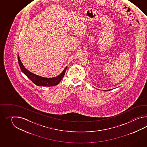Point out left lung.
Here are the masks:
<instances>
[{
	"label": "left lung",
	"mask_w": 147,
	"mask_h": 147,
	"mask_svg": "<svg viewBox=\"0 0 147 147\" xmlns=\"http://www.w3.org/2000/svg\"><path fill=\"white\" fill-rule=\"evenodd\" d=\"M111 89H109V90H106V91H108L111 90Z\"/></svg>",
	"instance_id": "8db88e82"
}]
</instances>
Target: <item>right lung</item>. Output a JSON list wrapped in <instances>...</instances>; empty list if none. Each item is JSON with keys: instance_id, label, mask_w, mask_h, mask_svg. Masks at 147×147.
Returning a JSON list of instances; mask_svg holds the SVG:
<instances>
[{"instance_id": "obj_1", "label": "right lung", "mask_w": 147, "mask_h": 147, "mask_svg": "<svg viewBox=\"0 0 147 147\" xmlns=\"http://www.w3.org/2000/svg\"><path fill=\"white\" fill-rule=\"evenodd\" d=\"M18 60L20 68L22 70V72L31 81H32V82H33V83H34V84H36L37 86H40L51 87V86H55L57 85L62 80L63 76H65L66 69L67 68V66L63 70V72L56 77H53V78H45V77H43L34 74L26 69L23 65L21 60L20 59V57L18 55Z\"/></svg>"}]
</instances>
